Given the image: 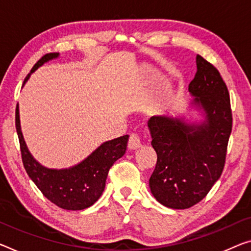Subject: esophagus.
Returning a JSON list of instances; mask_svg holds the SVG:
<instances>
[{"label":"esophagus","mask_w":251,"mask_h":251,"mask_svg":"<svg viewBox=\"0 0 251 251\" xmlns=\"http://www.w3.org/2000/svg\"><path fill=\"white\" fill-rule=\"evenodd\" d=\"M141 146V140L140 137H139L138 133H131L130 138H129V142H128V147L129 149H137Z\"/></svg>","instance_id":"esophagus-1"}]
</instances>
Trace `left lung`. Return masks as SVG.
I'll list each match as a JSON object with an SVG mask.
<instances>
[{"label": "left lung", "mask_w": 251, "mask_h": 251, "mask_svg": "<svg viewBox=\"0 0 251 251\" xmlns=\"http://www.w3.org/2000/svg\"><path fill=\"white\" fill-rule=\"evenodd\" d=\"M196 73L188 85L194 103L206 113L203 125L152 117L148 126L157 163L149 178L152 195L171 209H188L205 198L221 176L232 130L230 95L217 67L196 56Z\"/></svg>", "instance_id": "1"}]
</instances>
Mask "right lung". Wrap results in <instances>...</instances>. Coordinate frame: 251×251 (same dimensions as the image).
Listing matches in <instances>:
<instances>
[{"label":"right lung","instance_id":"add662e5","mask_svg":"<svg viewBox=\"0 0 251 251\" xmlns=\"http://www.w3.org/2000/svg\"><path fill=\"white\" fill-rule=\"evenodd\" d=\"M57 56V52L46 53L37 61L30 71V74L46 61L56 58ZM30 74L25 77L23 84L29 78ZM15 128L20 142L22 163L26 174L50 202L64 210L73 211L90 207L100 199L105 187L110 168L126 153L129 139L128 134H126L104 142L80 164L69 169L57 171L44 167L30 155L21 133L18 105L15 110Z\"/></svg>","mask_w":251,"mask_h":251}]
</instances>
